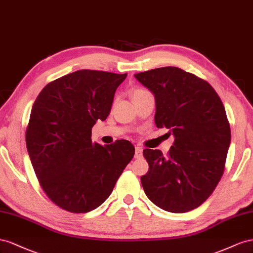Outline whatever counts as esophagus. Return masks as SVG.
<instances>
[{
	"label": "esophagus",
	"instance_id": "1",
	"mask_svg": "<svg viewBox=\"0 0 253 253\" xmlns=\"http://www.w3.org/2000/svg\"><path fill=\"white\" fill-rule=\"evenodd\" d=\"M142 153H143L142 147L136 146V147H135V153H134V158H135V159L142 158Z\"/></svg>",
	"mask_w": 253,
	"mask_h": 253
}]
</instances>
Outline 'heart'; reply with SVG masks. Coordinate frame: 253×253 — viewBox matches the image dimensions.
Listing matches in <instances>:
<instances>
[{
  "instance_id": "heart-1",
  "label": "heart",
  "mask_w": 253,
  "mask_h": 253,
  "mask_svg": "<svg viewBox=\"0 0 253 253\" xmlns=\"http://www.w3.org/2000/svg\"><path fill=\"white\" fill-rule=\"evenodd\" d=\"M148 92H149V91H147L146 89H143V88L135 89V90L133 91V93H132V98L138 97V96L143 95V94H145V93H148Z\"/></svg>"
}]
</instances>
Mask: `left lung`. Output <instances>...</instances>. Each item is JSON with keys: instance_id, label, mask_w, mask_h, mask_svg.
Returning a JSON list of instances; mask_svg holds the SVG:
<instances>
[{"instance_id": "left-lung-1", "label": "left lung", "mask_w": 253, "mask_h": 253, "mask_svg": "<svg viewBox=\"0 0 253 253\" xmlns=\"http://www.w3.org/2000/svg\"><path fill=\"white\" fill-rule=\"evenodd\" d=\"M134 76L155 94L156 126L175 138L167 157L159 149L143 150L149 165L141 177L144 192L168 212L194 210L210 197L225 169L231 141L225 107L210 84L179 68Z\"/></svg>"}]
</instances>
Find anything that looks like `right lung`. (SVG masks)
<instances>
[{
	"label": "right lung",
	"instance_id": "obj_1",
	"mask_svg": "<svg viewBox=\"0 0 253 253\" xmlns=\"http://www.w3.org/2000/svg\"><path fill=\"white\" fill-rule=\"evenodd\" d=\"M127 74L79 70L47 84L32 108L25 140L46 196L63 210L86 213L110 196L134 155L127 140L92 143L97 120L110 113Z\"/></svg>",
	"mask_w": 253,
	"mask_h": 253
}]
</instances>
